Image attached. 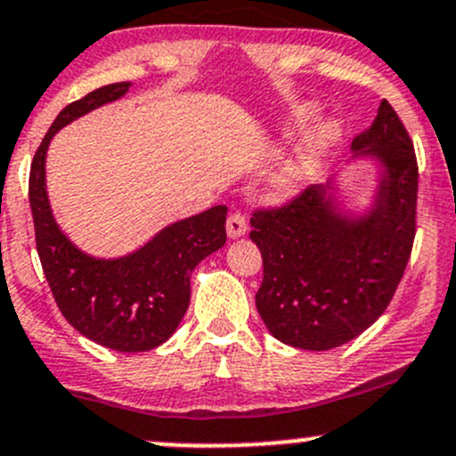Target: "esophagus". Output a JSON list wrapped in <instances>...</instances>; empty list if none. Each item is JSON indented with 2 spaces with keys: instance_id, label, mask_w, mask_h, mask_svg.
Instances as JSON below:
<instances>
[{
  "instance_id": "34e87169",
  "label": "esophagus",
  "mask_w": 456,
  "mask_h": 456,
  "mask_svg": "<svg viewBox=\"0 0 456 456\" xmlns=\"http://www.w3.org/2000/svg\"><path fill=\"white\" fill-rule=\"evenodd\" d=\"M247 233V218L240 212H233L227 218V236L229 238H240Z\"/></svg>"
}]
</instances>
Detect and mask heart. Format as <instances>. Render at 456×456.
Segmentation results:
<instances>
[{
    "label": "heart",
    "instance_id": "1",
    "mask_svg": "<svg viewBox=\"0 0 456 456\" xmlns=\"http://www.w3.org/2000/svg\"><path fill=\"white\" fill-rule=\"evenodd\" d=\"M314 115L316 104L313 102H304L292 109L289 122H286L284 135H297ZM341 124L337 119H323V122L310 128L308 135L304 137V142L295 151V155L277 167L275 175L268 179V194H271V199H290L292 194H297V191L304 188L313 179L321 164H323L325 157L330 155V151L341 140Z\"/></svg>",
    "mask_w": 456,
    "mask_h": 456
}]
</instances>
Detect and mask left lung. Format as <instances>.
<instances>
[{
  "label": "left lung",
  "mask_w": 456,
  "mask_h": 456,
  "mask_svg": "<svg viewBox=\"0 0 456 456\" xmlns=\"http://www.w3.org/2000/svg\"><path fill=\"white\" fill-rule=\"evenodd\" d=\"M352 151L380 166L365 214L341 212L330 179L251 218L265 265L257 313L277 341L297 349L325 352L365 332L389 305L413 248L418 159L387 100Z\"/></svg>",
  "instance_id": "obj_1"
}]
</instances>
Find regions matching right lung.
Instances as JSON below:
<instances>
[{"mask_svg":"<svg viewBox=\"0 0 456 456\" xmlns=\"http://www.w3.org/2000/svg\"><path fill=\"white\" fill-rule=\"evenodd\" d=\"M131 83H113L67 104L43 137L30 167L32 218L43 273L63 316L89 341L115 352H148L175 334L190 305V275L227 240V208L172 223L128 256L94 257L61 232L45 188V157L61 128L102 104L115 102Z\"/></svg>","mask_w":456,"mask_h":456,"instance_id":"1","label":"right lung"}]
</instances>
